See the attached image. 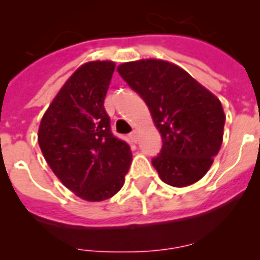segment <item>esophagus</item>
Returning a JSON list of instances; mask_svg holds the SVG:
<instances>
[{"instance_id":"34e87169","label":"esophagus","mask_w":260,"mask_h":260,"mask_svg":"<svg viewBox=\"0 0 260 260\" xmlns=\"http://www.w3.org/2000/svg\"><path fill=\"white\" fill-rule=\"evenodd\" d=\"M129 139H131V142H132V143H138V134H136V131L131 132Z\"/></svg>"}]
</instances>
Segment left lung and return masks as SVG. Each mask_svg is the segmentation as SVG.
<instances>
[{
  "instance_id": "8db88e82",
  "label": "left lung",
  "mask_w": 260,
  "mask_h": 260,
  "mask_svg": "<svg viewBox=\"0 0 260 260\" xmlns=\"http://www.w3.org/2000/svg\"><path fill=\"white\" fill-rule=\"evenodd\" d=\"M148 106L162 135V150L152 166L165 183L193 185L212 166L222 143L225 116L221 102L183 69L158 59L117 67Z\"/></svg>"
}]
</instances>
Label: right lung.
<instances>
[{"label":"right lung","mask_w":260,"mask_h":260,"mask_svg":"<svg viewBox=\"0 0 260 260\" xmlns=\"http://www.w3.org/2000/svg\"><path fill=\"white\" fill-rule=\"evenodd\" d=\"M114 67L108 60L79 67L59 90L39 126V146L51 170L86 201L113 197L132 162L129 146L112 134L104 108Z\"/></svg>","instance_id":"add662e5"}]
</instances>
